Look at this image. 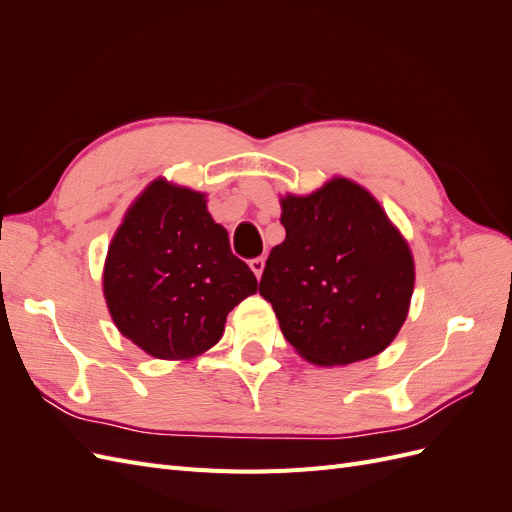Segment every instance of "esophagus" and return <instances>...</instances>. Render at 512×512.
Masks as SVG:
<instances>
[{
  "label": "esophagus",
  "mask_w": 512,
  "mask_h": 512,
  "mask_svg": "<svg viewBox=\"0 0 512 512\" xmlns=\"http://www.w3.org/2000/svg\"><path fill=\"white\" fill-rule=\"evenodd\" d=\"M250 269L254 271L256 277H260L262 271H265V258H252L250 260Z\"/></svg>",
  "instance_id": "obj_1"
}]
</instances>
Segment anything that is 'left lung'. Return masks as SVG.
<instances>
[{
  "label": "left lung",
  "mask_w": 512,
  "mask_h": 512,
  "mask_svg": "<svg viewBox=\"0 0 512 512\" xmlns=\"http://www.w3.org/2000/svg\"><path fill=\"white\" fill-rule=\"evenodd\" d=\"M286 239L275 245L260 294L290 346L320 367L380 354L408 318L414 258L363 185L333 177L312 194L280 198Z\"/></svg>",
  "instance_id": "8db88e82"
}]
</instances>
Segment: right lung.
<instances>
[{
	"label": "right lung",
	"mask_w": 512,
	"mask_h": 512,
	"mask_svg": "<svg viewBox=\"0 0 512 512\" xmlns=\"http://www.w3.org/2000/svg\"><path fill=\"white\" fill-rule=\"evenodd\" d=\"M102 290L123 337L149 356L185 361L213 348L230 309L258 290L230 252L207 194L151 181L134 198L104 260Z\"/></svg>",
	"instance_id": "right-lung-1"
}]
</instances>
